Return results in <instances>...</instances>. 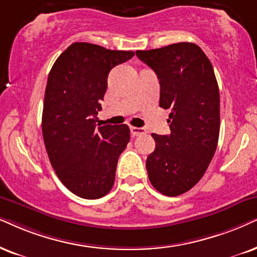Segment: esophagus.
I'll return each instance as SVG.
<instances>
[{
	"instance_id": "34e87169",
	"label": "esophagus",
	"mask_w": 257,
	"mask_h": 257,
	"mask_svg": "<svg viewBox=\"0 0 257 257\" xmlns=\"http://www.w3.org/2000/svg\"><path fill=\"white\" fill-rule=\"evenodd\" d=\"M131 132H132V134L135 135V136L146 134V129L139 128V126H131Z\"/></svg>"
}]
</instances>
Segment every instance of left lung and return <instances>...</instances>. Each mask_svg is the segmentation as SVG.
<instances>
[{"mask_svg": "<svg viewBox=\"0 0 257 257\" xmlns=\"http://www.w3.org/2000/svg\"><path fill=\"white\" fill-rule=\"evenodd\" d=\"M136 56L157 73L159 105L171 110V134H152L148 178L160 193L179 196L203 178L218 144L219 90L212 64L192 42L136 51Z\"/></svg>", "mask_w": 257, "mask_h": 257, "instance_id": "8db88e82", "label": "left lung"}]
</instances>
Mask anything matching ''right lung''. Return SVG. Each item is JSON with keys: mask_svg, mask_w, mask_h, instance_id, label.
Listing matches in <instances>:
<instances>
[{"mask_svg": "<svg viewBox=\"0 0 257 257\" xmlns=\"http://www.w3.org/2000/svg\"><path fill=\"white\" fill-rule=\"evenodd\" d=\"M134 56L87 42H74L48 74L42 136L54 172L71 192L98 199L112 188L118 157L131 139L126 124L96 129L110 70Z\"/></svg>", "mask_w": 257, "mask_h": 257, "instance_id": "add662e5", "label": "right lung"}]
</instances>
